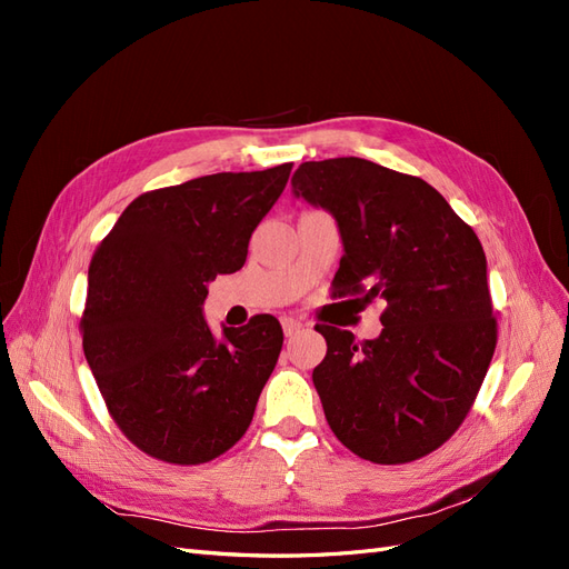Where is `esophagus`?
<instances>
[{
    "instance_id": "34e87169",
    "label": "esophagus",
    "mask_w": 569,
    "mask_h": 569,
    "mask_svg": "<svg viewBox=\"0 0 569 569\" xmlns=\"http://www.w3.org/2000/svg\"><path fill=\"white\" fill-rule=\"evenodd\" d=\"M282 330H284V337H295L303 330V322L295 318H282Z\"/></svg>"
}]
</instances>
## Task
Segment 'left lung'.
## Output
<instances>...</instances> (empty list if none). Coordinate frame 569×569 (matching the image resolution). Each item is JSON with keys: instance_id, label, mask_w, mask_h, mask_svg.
<instances>
[{"instance_id": "obj_1", "label": "left lung", "mask_w": 569, "mask_h": 569, "mask_svg": "<svg viewBox=\"0 0 569 569\" xmlns=\"http://www.w3.org/2000/svg\"><path fill=\"white\" fill-rule=\"evenodd\" d=\"M295 194L337 218L343 256L332 299H385V330L327 341L313 385L349 451L401 465L437 451L468 418L496 351L487 256L432 184L366 159L306 161Z\"/></svg>"}]
</instances>
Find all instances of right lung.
<instances>
[{
  "instance_id": "right-lung-1",
  "label": "right lung",
  "mask_w": 569,
  "mask_h": 569,
  "mask_svg": "<svg viewBox=\"0 0 569 569\" xmlns=\"http://www.w3.org/2000/svg\"><path fill=\"white\" fill-rule=\"evenodd\" d=\"M289 173L282 163L151 189L92 256L82 351L109 416L151 458L209 462L251 425L282 327L263 313L216 341L201 303L216 274L244 266L251 232Z\"/></svg>"
}]
</instances>
